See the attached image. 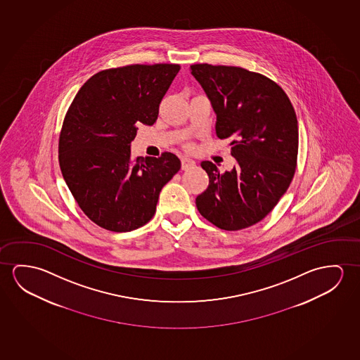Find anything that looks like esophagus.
I'll return each mask as SVG.
<instances>
[{
  "instance_id": "obj_1",
  "label": "esophagus",
  "mask_w": 360,
  "mask_h": 360,
  "mask_svg": "<svg viewBox=\"0 0 360 360\" xmlns=\"http://www.w3.org/2000/svg\"><path fill=\"white\" fill-rule=\"evenodd\" d=\"M195 167V160H191V158H182V169L187 171V169H192Z\"/></svg>"
}]
</instances>
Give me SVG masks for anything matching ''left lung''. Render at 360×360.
Here are the masks:
<instances>
[{"label":"left lung","instance_id":"8db88e82","mask_svg":"<svg viewBox=\"0 0 360 360\" xmlns=\"http://www.w3.org/2000/svg\"><path fill=\"white\" fill-rule=\"evenodd\" d=\"M191 73L216 113L218 139H233L237 165L221 173L200 163L210 186L195 200L200 214L221 229L238 231L262 221L293 179L298 121L277 83L240 67L192 65Z\"/></svg>","mask_w":360,"mask_h":360}]
</instances>
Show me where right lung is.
<instances>
[{
    "label": "right lung",
    "mask_w": 360,
    "mask_h": 360,
    "mask_svg": "<svg viewBox=\"0 0 360 360\" xmlns=\"http://www.w3.org/2000/svg\"><path fill=\"white\" fill-rule=\"evenodd\" d=\"M179 65H131L96 73L62 126V176L83 213L107 231L131 232L155 216L160 191L181 169L177 155L131 160L139 123L152 126Z\"/></svg>",
    "instance_id": "1"
}]
</instances>
